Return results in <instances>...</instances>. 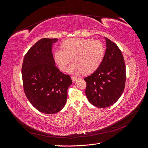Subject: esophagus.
Masks as SVG:
<instances>
[{"instance_id": "34e87169", "label": "esophagus", "mask_w": 148, "mask_h": 148, "mask_svg": "<svg viewBox=\"0 0 148 148\" xmlns=\"http://www.w3.org/2000/svg\"><path fill=\"white\" fill-rule=\"evenodd\" d=\"M71 79H72V82H76V81H77V79H78V78H77V77H73V76H71Z\"/></svg>"}]
</instances>
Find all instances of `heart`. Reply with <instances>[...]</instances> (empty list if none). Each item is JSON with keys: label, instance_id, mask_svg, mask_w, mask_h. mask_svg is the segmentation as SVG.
<instances>
[{"label": "heart", "instance_id": "heart-1", "mask_svg": "<svg viewBox=\"0 0 148 148\" xmlns=\"http://www.w3.org/2000/svg\"><path fill=\"white\" fill-rule=\"evenodd\" d=\"M62 49L54 52V60L62 71H66L72 59L74 63L69 71L74 73L90 74L95 71L104 59L105 47L102 42L91 39L75 38L62 42Z\"/></svg>", "mask_w": 148, "mask_h": 148}]
</instances>
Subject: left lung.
I'll return each instance as SVG.
<instances>
[{"label": "left lung", "instance_id": "obj_1", "mask_svg": "<svg viewBox=\"0 0 148 148\" xmlns=\"http://www.w3.org/2000/svg\"><path fill=\"white\" fill-rule=\"evenodd\" d=\"M105 39L107 48L101 65L84 78L88 101L100 108L109 107L118 101L126 81V67L122 52L115 43L107 38Z\"/></svg>", "mask_w": 148, "mask_h": 148}]
</instances>
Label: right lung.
<instances>
[{
	"label": "right lung",
	"instance_id": "add662e5",
	"mask_svg": "<svg viewBox=\"0 0 148 148\" xmlns=\"http://www.w3.org/2000/svg\"><path fill=\"white\" fill-rule=\"evenodd\" d=\"M58 39L42 38L26 53L21 74L25 95L41 112L52 114L65 106L67 89L72 83L69 75L56 66L52 47Z\"/></svg>",
	"mask_w": 148,
	"mask_h": 148
}]
</instances>
